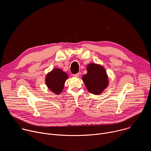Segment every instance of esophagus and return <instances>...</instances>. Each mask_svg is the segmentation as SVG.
I'll return each instance as SVG.
<instances>
[{
    "instance_id": "esophagus-1",
    "label": "esophagus",
    "mask_w": 151,
    "mask_h": 151,
    "mask_svg": "<svg viewBox=\"0 0 151 151\" xmlns=\"http://www.w3.org/2000/svg\"><path fill=\"white\" fill-rule=\"evenodd\" d=\"M73 77H75V78H78V77L79 76V73L74 74V75H73Z\"/></svg>"
}]
</instances>
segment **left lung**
Here are the masks:
<instances>
[{
  "label": "left lung",
  "instance_id": "1",
  "mask_svg": "<svg viewBox=\"0 0 151 151\" xmlns=\"http://www.w3.org/2000/svg\"><path fill=\"white\" fill-rule=\"evenodd\" d=\"M87 73L82 79L88 91L95 95H99L108 87L109 78L104 68L101 64L91 63L87 66Z\"/></svg>",
  "mask_w": 151,
  "mask_h": 151
}]
</instances>
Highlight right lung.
<instances>
[{
  "instance_id": "right-lung-1",
  "label": "right lung",
  "mask_w": 151,
  "mask_h": 151,
  "mask_svg": "<svg viewBox=\"0 0 151 151\" xmlns=\"http://www.w3.org/2000/svg\"><path fill=\"white\" fill-rule=\"evenodd\" d=\"M68 78L66 72L59 68H54L47 74L45 83L51 91L58 95L62 93L64 83Z\"/></svg>"
}]
</instances>
